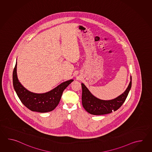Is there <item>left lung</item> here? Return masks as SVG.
I'll list each match as a JSON object with an SVG mask.
<instances>
[{
  "label": "left lung",
  "instance_id": "8db88e82",
  "mask_svg": "<svg viewBox=\"0 0 152 152\" xmlns=\"http://www.w3.org/2000/svg\"><path fill=\"white\" fill-rule=\"evenodd\" d=\"M82 86V104L88 113L94 115H105L115 111L122 105L132 87V77L126 90L118 97L111 100H102L94 96L83 83Z\"/></svg>",
  "mask_w": 152,
  "mask_h": 152
}]
</instances>
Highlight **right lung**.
Wrapping results in <instances>:
<instances>
[{
    "mask_svg": "<svg viewBox=\"0 0 152 152\" xmlns=\"http://www.w3.org/2000/svg\"><path fill=\"white\" fill-rule=\"evenodd\" d=\"M12 75L13 87L21 102L29 110L41 113L51 111L58 106L63 91L73 81L71 79L65 81L48 92L35 94L26 90L18 80L17 62Z\"/></svg>",
    "mask_w": 152,
    "mask_h": 152,
    "instance_id": "obj_1",
    "label": "right lung"
}]
</instances>
